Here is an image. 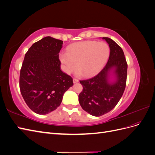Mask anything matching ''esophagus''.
<instances>
[{
	"label": "esophagus",
	"mask_w": 155,
	"mask_h": 155,
	"mask_svg": "<svg viewBox=\"0 0 155 155\" xmlns=\"http://www.w3.org/2000/svg\"><path fill=\"white\" fill-rule=\"evenodd\" d=\"M79 81H78V79H76V78H74L73 79V83H78Z\"/></svg>",
	"instance_id": "esophagus-1"
}]
</instances>
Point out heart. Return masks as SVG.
Returning a JSON list of instances; mask_svg holds the SVG:
<instances>
[{
  "mask_svg": "<svg viewBox=\"0 0 155 155\" xmlns=\"http://www.w3.org/2000/svg\"><path fill=\"white\" fill-rule=\"evenodd\" d=\"M109 54V46L105 42L85 41L70 45L67 51L60 53L59 59L66 73H72L78 66L77 74L88 77L100 71Z\"/></svg>",
  "mask_w": 155,
  "mask_h": 155,
  "instance_id": "heart-1",
  "label": "heart"
}]
</instances>
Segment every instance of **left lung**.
<instances>
[{
  "mask_svg": "<svg viewBox=\"0 0 155 155\" xmlns=\"http://www.w3.org/2000/svg\"><path fill=\"white\" fill-rule=\"evenodd\" d=\"M102 39L107 42L110 50L106 65L96 76L79 81L83 85L79 94V104L84 110L94 116L104 115L115 107L125 91L127 74L123 50L109 37Z\"/></svg>",
  "mask_w": 155,
  "mask_h": 155,
  "instance_id": "obj_1",
  "label": "left lung"
}]
</instances>
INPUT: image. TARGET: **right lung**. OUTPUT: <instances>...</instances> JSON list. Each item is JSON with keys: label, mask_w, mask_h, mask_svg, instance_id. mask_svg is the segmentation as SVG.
I'll use <instances>...</instances> for the list:
<instances>
[{"label": "right lung", "mask_w": 155, "mask_h": 155, "mask_svg": "<svg viewBox=\"0 0 155 155\" xmlns=\"http://www.w3.org/2000/svg\"><path fill=\"white\" fill-rule=\"evenodd\" d=\"M63 41L50 36L33 44L25 54L19 86L27 105L34 112L46 114L60 105L73 79L61 70L59 53Z\"/></svg>", "instance_id": "add662e5"}]
</instances>
